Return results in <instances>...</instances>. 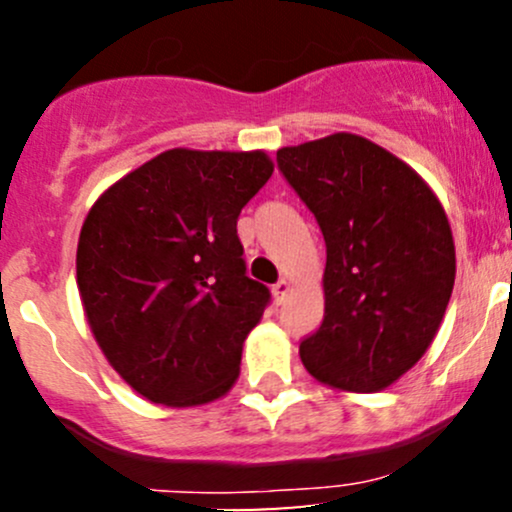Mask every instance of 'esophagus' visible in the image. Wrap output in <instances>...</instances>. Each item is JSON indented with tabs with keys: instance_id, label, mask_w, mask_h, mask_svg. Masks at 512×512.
Masks as SVG:
<instances>
[{
	"instance_id": "esophagus-1",
	"label": "esophagus",
	"mask_w": 512,
	"mask_h": 512,
	"mask_svg": "<svg viewBox=\"0 0 512 512\" xmlns=\"http://www.w3.org/2000/svg\"><path fill=\"white\" fill-rule=\"evenodd\" d=\"M289 289H291V286H289V281H286V279L276 281V284L272 286V293H274V301H276V303H284V298H286V296H289Z\"/></svg>"
}]
</instances>
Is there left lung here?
Returning <instances> with one entry per match:
<instances>
[{
    "label": "left lung",
    "instance_id": "obj_1",
    "mask_svg": "<svg viewBox=\"0 0 512 512\" xmlns=\"http://www.w3.org/2000/svg\"><path fill=\"white\" fill-rule=\"evenodd\" d=\"M327 248L325 317L301 342L320 383L378 392L426 354L452 284L448 216L416 170L358 134L276 151Z\"/></svg>",
    "mask_w": 512,
    "mask_h": 512
}]
</instances>
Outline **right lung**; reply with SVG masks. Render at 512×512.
Here are the masks:
<instances>
[{
  "label": "right lung",
  "instance_id": "right-lung-1",
  "mask_svg": "<svg viewBox=\"0 0 512 512\" xmlns=\"http://www.w3.org/2000/svg\"><path fill=\"white\" fill-rule=\"evenodd\" d=\"M264 151L170 149L117 180L81 226L76 284L120 378L166 407L231 390L269 305L245 274L240 209L272 178Z\"/></svg>",
  "mask_w": 512,
  "mask_h": 512
}]
</instances>
